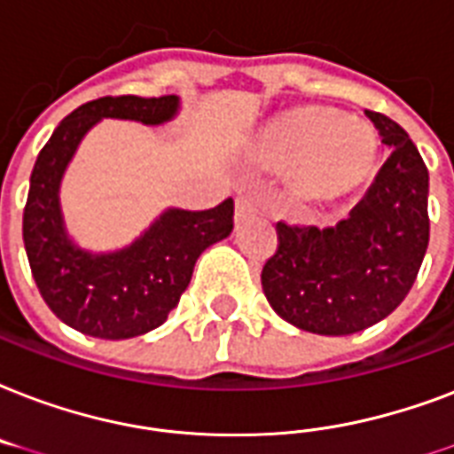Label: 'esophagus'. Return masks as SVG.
Here are the masks:
<instances>
[{
    "label": "esophagus",
    "instance_id": "obj_1",
    "mask_svg": "<svg viewBox=\"0 0 454 454\" xmlns=\"http://www.w3.org/2000/svg\"><path fill=\"white\" fill-rule=\"evenodd\" d=\"M253 213H255V206H253L251 199L244 194H239L237 196V220L239 223H241V220H246V217H251Z\"/></svg>",
    "mask_w": 454,
    "mask_h": 454
}]
</instances>
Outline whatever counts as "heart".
I'll use <instances>...</instances> for the list:
<instances>
[{"mask_svg": "<svg viewBox=\"0 0 454 454\" xmlns=\"http://www.w3.org/2000/svg\"><path fill=\"white\" fill-rule=\"evenodd\" d=\"M265 151L277 163H294L301 189L336 194L367 177L377 158V137L360 118L310 108L279 122L267 135Z\"/></svg>", "mask_w": 454, "mask_h": 454, "instance_id": "b5f03b06", "label": "heart"}]
</instances>
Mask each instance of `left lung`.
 <instances>
[{
	"instance_id": "obj_1",
	"label": "left lung",
	"mask_w": 454,
	"mask_h": 454,
	"mask_svg": "<svg viewBox=\"0 0 454 454\" xmlns=\"http://www.w3.org/2000/svg\"><path fill=\"white\" fill-rule=\"evenodd\" d=\"M367 118L391 146L377 179L336 227L277 223V251L262 291L289 325L348 336L388 317L412 289L428 246V170L388 115Z\"/></svg>"
}]
</instances>
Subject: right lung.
<instances>
[{
  "instance_id": "1",
  "label": "right lung",
  "mask_w": 454,
  "mask_h": 454,
  "mask_svg": "<svg viewBox=\"0 0 454 454\" xmlns=\"http://www.w3.org/2000/svg\"><path fill=\"white\" fill-rule=\"evenodd\" d=\"M177 97H101L87 101L42 146L30 175L23 244L35 284L56 317L94 339H132L156 329L192 282L199 255L230 237L234 201L208 210L172 208L129 248L92 255L70 244L59 208V182L84 132L101 118H128L146 125L170 121Z\"/></svg>"
}]
</instances>
